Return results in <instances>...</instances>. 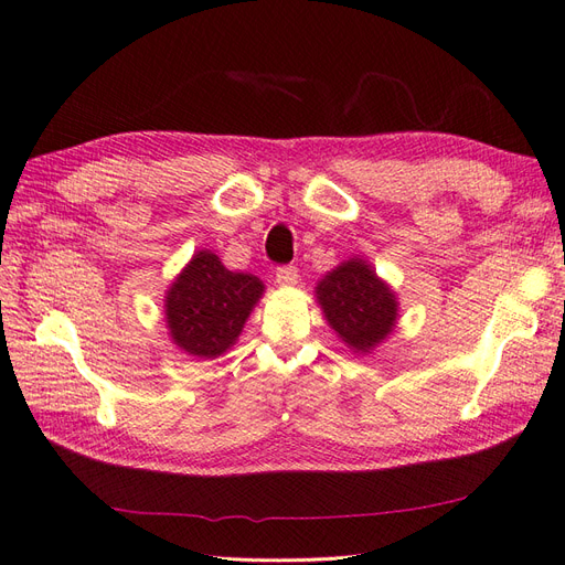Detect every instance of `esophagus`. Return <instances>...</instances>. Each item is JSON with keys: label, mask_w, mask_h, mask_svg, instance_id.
Returning a JSON list of instances; mask_svg holds the SVG:
<instances>
[{"label": "esophagus", "mask_w": 565, "mask_h": 565, "mask_svg": "<svg viewBox=\"0 0 565 565\" xmlns=\"http://www.w3.org/2000/svg\"><path fill=\"white\" fill-rule=\"evenodd\" d=\"M299 280V270L295 266H278L276 268V282L282 285V287H289V285H297Z\"/></svg>", "instance_id": "1"}]
</instances>
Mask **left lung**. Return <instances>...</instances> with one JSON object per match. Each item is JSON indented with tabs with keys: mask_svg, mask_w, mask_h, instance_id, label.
<instances>
[{
	"mask_svg": "<svg viewBox=\"0 0 565 565\" xmlns=\"http://www.w3.org/2000/svg\"><path fill=\"white\" fill-rule=\"evenodd\" d=\"M316 295L332 330L353 351L367 353L396 322V297L365 262L341 264L318 282Z\"/></svg>",
	"mask_w": 565,
	"mask_h": 565,
	"instance_id": "1",
	"label": "left lung"
}]
</instances>
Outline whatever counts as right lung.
Wrapping results in <instances>:
<instances>
[{"label":"right lung","instance_id":"1","mask_svg":"<svg viewBox=\"0 0 565 565\" xmlns=\"http://www.w3.org/2000/svg\"><path fill=\"white\" fill-rule=\"evenodd\" d=\"M264 285L233 273L212 252H198L167 295V324L174 344L198 358L224 353L259 301Z\"/></svg>","mask_w":565,"mask_h":565}]
</instances>
